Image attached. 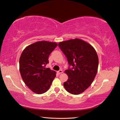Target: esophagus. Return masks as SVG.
I'll list each match as a JSON object with an SVG mask.
<instances>
[{"label": "esophagus", "mask_w": 120, "mask_h": 120, "mask_svg": "<svg viewBox=\"0 0 120 120\" xmlns=\"http://www.w3.org/2000/svg\"><path fill=\"white\" fill-rule=\"evenodd\" d=\"M57 73H58V74L60 75V74H61V73H63V70L62 69H60V70H59V71H57Z\"/></svg>", "instance_id": "obj_1"}]
</instances>
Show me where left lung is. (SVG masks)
<instances>
[{
	"label": "left lung",
	"instance_id": "left-lung-1",
	"mask_svg": "<svg viewBox=\"0 0 120 120\" xmlns=\"http://www.w3.org/2000/svg\"><path fill=\"white\" fill-rule=\"evenodd\" d=\"M58 45L72 66L65 71L68 79L64 82V88L70 94H81L90 87L97 74L99 60L96 52L79 38L60 42Z\"/></svg>",
	"mask_w": 120,
	"mask_h": 120
}]
</instances>
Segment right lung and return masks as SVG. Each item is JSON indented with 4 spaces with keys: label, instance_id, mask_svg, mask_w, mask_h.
I'll use <instances>...</instances> for the list:
<instances>
[{
    "label": "right lung",
    "instance_id": "obj_1",
    "mask_svg": "<svg viewBox=\"0 0 120 120\" xmlns=\"http://www.w3.org/2000/svg\"><path fill=\"white\" fill-rule=\"evenodd\" d=\"M57 45L55 42L39 41L27 46L21 55L19 69L21 77L34 93H45L56 77V71L45 66L49 63V55Z\"/></svg>",
    "mask_w": 120,
    "mask_h": 120
}]
</instances>
